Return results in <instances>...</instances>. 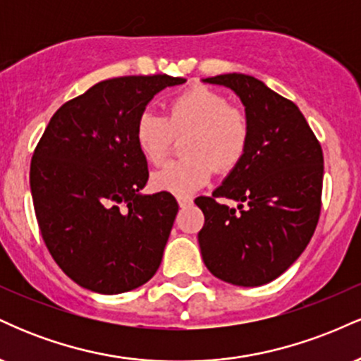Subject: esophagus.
Masks as SVG:
<instances>
[{
    "instance_id": "obj_1",
    "label": "esophagus",
    "mask_w": 361,
    "mask_h": 361,
    "mask_svg": "<svg viewBox=\"0 0 361 361\" xmlns=\"http://www.w3.org/2000/svg\"><path fill=\"white\" fill-rule=\"evenodd\" d=\"M192 198L190 197H178V204H180V207L181 209H185V207H188V205H192Z\"/></svg>"
}]
</instances>
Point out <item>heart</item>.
Here are the masks:
<instances>
[{
	"mask_svg": "<svg viewBox=\"0 0 361 361\" xmlns=\"http://www.w3.org/2000/svg\"><path fill=\"white\" fill-rule=\"evenodd\" d=\"M183 161L168 163L152 175V186L175 197H188L210 181L214 168L229 171L243 159L251 135L246 111L209 88H193L168 103L166 117L142 111L134 137L149 163L166 159L173 134H188Z\"/></svg>",
	"mask_w": 361,
	"mask_h": 361,
	"instance_id": "b5f03b06",
	"label": "heart"
}]
</instances>
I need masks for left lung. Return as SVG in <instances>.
<instances>
[{"label": "left lung", "mask_w": 361, "mask_h": 361, "mask_svg": "<svg viewBox=\"0 0 361 361\" xmlns=\"http://www.w3.org/2000/svg\"><path fill=\"white\" fill-rule=\"evenodd\" d=\"M233 90L250 118L243 159L195 204L205 215L198 233L202 258L214 276L239 287L279 279L304 252L321 214L324 157L299 106L247 74L202 80ZM217 197L238 202V209Z\"/></svg>", "instance_id": "1"}]
</instances>
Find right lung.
I'll list each match as a JSON object with an SVG mask.
<instances>
[{
	"instance_id": "right-lung-1",
	"label": "right lung",
	"mask_w": 361,
	"mask_h": 361,
	"mask_svg": "<svg viewBox=\"0 0 361 361\" xmlns=\"http://www.w3.org/2000/svg\"><path fill=\"white\" fill-rule=\"evenodd\" d=\"M168 74L97 82L52 115L30 164L37 222L54 261L91 292L115 295L154 276L178 204L144 195L139 115L154 94L183 85Z\"/></svg>"
}]
</instances>
